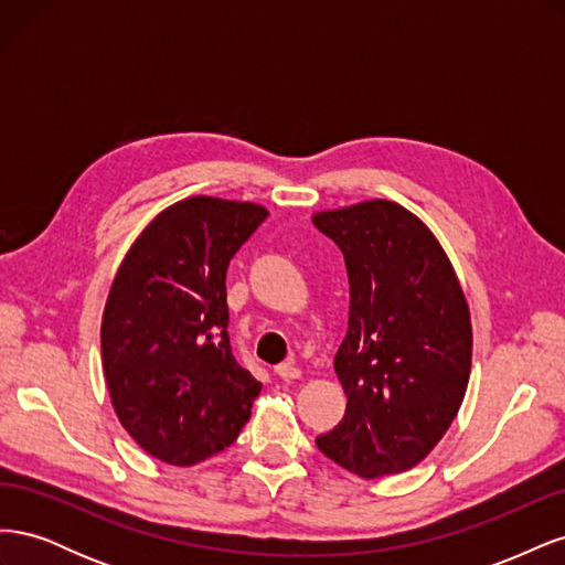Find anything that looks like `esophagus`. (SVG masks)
I'll return each instance as SVG.
<instances>
[{"label": "esophagus", "mask_w": 565, "mask_h": 565, "mask_svg": "<svg viewBox=\"0 0 565 565\" xmlns=\"http://www.w3.org/2000/svg\"><path fill=\"white\" fill-rule=\"evenodd\" d=\"M276 374L282 380V382H292V380H299V367L292 363V361H285L280 365H276Z\"/></svg>", "instance_id": "esophagus-1"}]
</instances>
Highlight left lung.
Returning a JSON list of instances; mask_svg holds the SVG:
<instances>
[{
    "label": "left lung",
    "mask_w": 565,
    "mask_h": 565,
    "mask_svg": "<svg viewBox=\"0 0 565 565\" xmlns=\"http://www.w3.org/2000/svg\"><path fill=\"white\" fill-rule=\"evenodd\" d=\"M349 273V330L334 355L347 413L316 438L363 478L413 469L448 431L471 372V320L434 233L391 200L313 214Z\"/></svg>",
    "instance_id": "obj_1"
}]
</instances>
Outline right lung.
Returning a JSON list of instances; mask_svg holds the SVG:
<instances>
[{"label": "right lung", "instance_id": "1", "mask_svg": "<svg viewBox=\"0 0 565 565\" xmlns=\"http://www.w3.org/2000/svg\"><path fill=\"white\" fill-rule=\"evenodd\" d=\"M266 216L254 202L185 198L150 221L113 280L100 322L110 401L167 465L226 450L259 396L231 351L226 270Z\"/></svg>", "mask_w": 565, "mask_h": 565}]
</instances>
